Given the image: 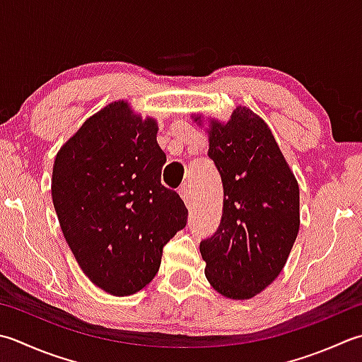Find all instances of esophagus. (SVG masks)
<instances>
[{
    "instance_id": "1",
    "label": "esophagus",
    "mask_w": 362,
    "mask_h": 362,
    "mask_svg": "<svg viewBox=\"0 0 362 362\" xmlns=\"http://www.w3.org/2000/svg\"><path fill=\"white\" fill-rule=\"evenodd\" d=\"M179 194L182 196L183 202L187 204V207H191V189H189V187L183 185V187L179 189Z\"/></svg>"
}]
</instances>
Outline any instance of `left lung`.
<instances>
[{
  "label": "left lung",
  "instance_id": "1",
  "mask_svg": "<svg viewBox=\"0 0 362 362\" xmlns=\"http://www.w3.org/2000/svg\"><path fill=\"white\" fill-rule=\"evenodd\" d=\"M209 133L224 201L216 232L199 246L205 276L221 295L247 300L286 265L300 229V188L268 125L251 110L240 106Z\"/></svg>",
  "mask_w": 362,
  "mask_h": 362
}]
</instances>
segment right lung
<instances>
[{"label":"right lung","mask_w":362,"mask_h":362,"mask_svg":"<svg viewBox=\"0 0 362 362\" xmlns=\"http://www.w3.org/2000/svg\"><path fill=\"white\" fill-rule=\"evenodd\" d=\"M153 119L115 102L89 117L56 155L53 205L83 273L105 292H139L158 273L163 247L188 210L161 185L166 155Z\"/></svg>","instance_id":"obj_1"}]
</instances>
